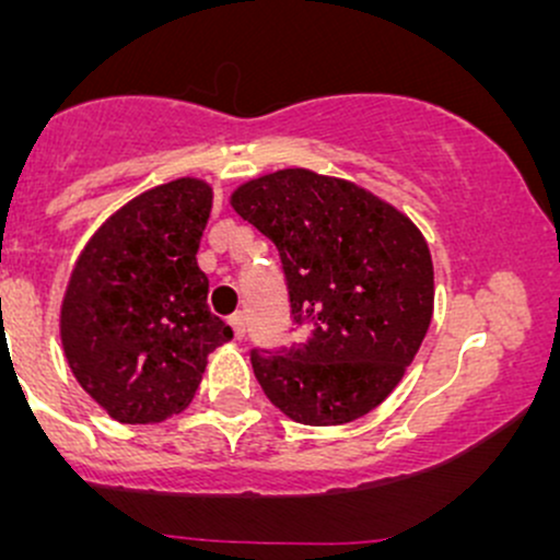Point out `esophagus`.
Returning <instances> with one entry per match:
<instances>
[{
  "instance_id": "34e87169",
  "label": "esophagus",
  "mask_w": 560,
  "mask_h": 560,
  "mask_svg": "<svg viewBox=\"0 0 560 560\" xmlns=\"http://www.w3.org/2000/svg\"><path fill=\"white\" fill-rule=\"evenodd\" d=\"M229 324H231V329H234V337H236V339H242L244 334H247V318H244L242 313H236V316H231Z\"/></svg>"
}]
</instances>
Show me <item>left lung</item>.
<instances>
[{
    "instance_id": "obj_1",
    "label": "left lung",
    "mask_w": 560,
    "mask_h": 560,
    "mask_svg": "<svg viewBox=\"0 0 560 560\" xmlns=\"http://www.w3.org/2000/svg\"><path fill=\"white\" fill-rule=\"evenodd\" d=\"M231 208L279 249L300 339L253 350V371L281 413L337 427L400 384L434 313L429 244L408 215L345 178L284 168L253 178Z\"/></svg>"
}]
</instances>
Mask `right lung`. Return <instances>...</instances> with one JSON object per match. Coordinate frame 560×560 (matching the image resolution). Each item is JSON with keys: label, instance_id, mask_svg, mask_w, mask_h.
Returning a JSON list of instances; mask_svg holds the SVG:
<instances>
[{"label": "right lung", "instance_id": "1", "mask_svg": "<svg viewBox=\"0 0 560 560\" xmlns=\"http://www.w3.org/2000/svg\"><path fill=\"white\" fill-rule=\"evenodd\" d=\"M213 189L176 178L133 197L75 260L60 339L75 382L120 423L182 413L208 355L234 334L208 307L197 249Z\"/></svg>", "mask_w": 560, "mask_h": 560}]
</instances>
